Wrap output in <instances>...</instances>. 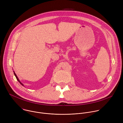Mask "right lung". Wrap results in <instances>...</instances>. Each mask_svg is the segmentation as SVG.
<instances>
[{
  "label": "right lung",
  "mask_w": 123,
  "mask_h": 123,
  "mask_svg": "<svg viewBox=\"0 0 123 123\" xmlns=\"http://www.w3.org/2000/svg\"><path fill=\"white\" fill-rule=\"evenodd\" d=\"M13 73H14V75H15V77H16V78L17 80V81H18V82H19V83H20V84H21V85H22L23 86H24V85H23V84H22V83H21V82L20 81V80H19V79H18V77H17V75H16L15 73H14V71H13Z\"/></svg>",
  "instance_id": "obj_1"
}]
</instances>
